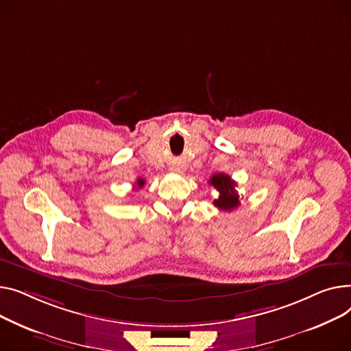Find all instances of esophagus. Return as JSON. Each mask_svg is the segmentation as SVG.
<instances>
[{
    "label": "esophagus",
    "instance_id": "obj_1",
    "mask_svg": "<svg viewBox=\"0 0 351 351\" xmlns=\"http://www.w3.org/2000/svg\"><path fill=\"white\" fill-rule=\"evenodd\" d=\"M171 171H173V173H178V174H180V173H182V169H181V167H173V169H171Z\"/></svg>",
    "mask_w": 351,
    "mask_h": 351
}]
</instances>
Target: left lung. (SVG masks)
I'll return each mask as SVG.
<instances>
[{
	"label": "left lung",
	"instance_id": "1",
	"mask_svg": "<svg viewBox=\"0 0 351 351\" xmlns=\"http://www.w3.org/2000/svg\"><path fill=\"white\" fill-rule=\"evenodd\" d=\"M210 182L218 191V198L214 199V205L217 208L222 211H232L239 207V195L235 190L237 182L228 174H214Z\"/></svg>",
	"mask_w": 351,
	"mask_h": 351
}]
</instances>
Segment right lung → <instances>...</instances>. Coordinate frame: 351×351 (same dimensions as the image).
I'll return each instance as SVG.
<instances>
[{"instance_id": "add662e5", "label": "right lung", "mask_w": 351, "mask_h": 351, "mask_svg": "<svg viewBox=\"0 0 351 351\" xmlns=\"http://www.w3.org/2000/svg\"><path fill=\"white\" fill-rule=\"evenodd\" d=\"M136 185H137V187H138V189H141V187H143V185H144V180H143V178H138V180H137V184H136Z\"/></svg>"}]
</instances>
